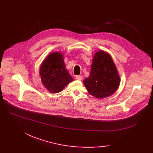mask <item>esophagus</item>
I'll use <instances>...</instances> for the list:
<instances>
[{
  "label": "esophagus",
  "mask_w": 153,
  "mask_h": 153,
  "mask_svg": "<svg viewBox=\"0 0 153 153\" xmlns=\"http://www.w3.org/2000/svg\"><path fill=\"white\" fill-rule=\"evenodd\" d=\"M76 79L77 80H79V81H81V80L82 79V76H76Z\"/></svg>",
  "instance_id": "1"
}]
</instances>
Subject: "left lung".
Segmentation results:
<instances>
[{"label": "left lung", "mask_w": 153, "mask_h": 153, "mask_svg": "<svg viewBox=\"0 0 153 153\" xmlns=\"http://www.w3.org/2000/svg\"><path fill=\"white\" fill-rule=\"evenodd\" d=\"M120 83L117 69L111 56L102 50L94 56L89 76L84 80L89 93L97 99L115 93Z\"/></svg>", "instance_id": "1"}]
</instances>
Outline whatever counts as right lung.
Instances as JSON below:
<instances>
[{
    "mask_svg": "<svg viewBox=\"0 0 153 153\" xmlns=\"http://www.w3.org/2000/svg\"><path fill=\"white\" fill-rule=\"evenodd\" d=\"M42 82L51 93L61 92L69 83L74 81L66 69L62 54L52 53L43 61L39 69Z\"/></svg>",
    "mask_w": 153,
    "mask_h": 153,
    "instance_id": "1",
    "label": "right lung"
}]
</instances>
